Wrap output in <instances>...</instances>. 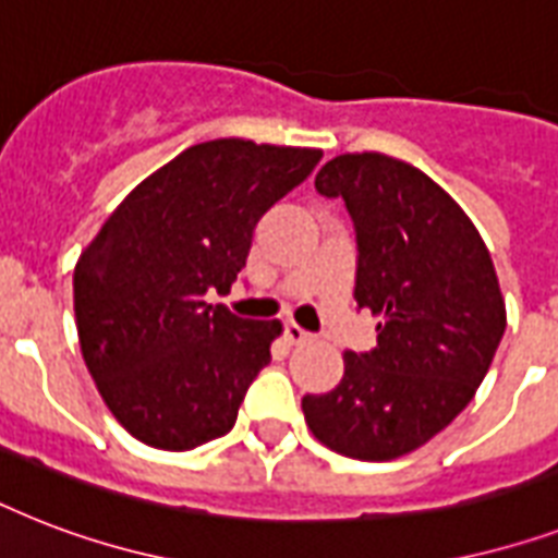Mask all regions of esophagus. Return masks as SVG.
Here are the masks:
<instances>
[{
    "instance_id": "obj_1",
    "label": "esophagus",
    "mask_w": 558,
    "mask_h": 558,
    "mask_svg": "<svg viewBox=\"0 0 558 558\" xmlns=\"http://www.w3.org/2000/svg\"><path fill=\"white\" fill-rule=\"evenodd\" d=\"M283 336H287L289 344H304V341H310V332H306L304 327H298V324H287Z\"/></svg>"
}]
</instances>
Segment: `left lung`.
<instances>
[{
    "instance_id": "obj_1",
    "label": "left lung",
    "mask_w": 558,
    "mask_h": 558,
    "mask_svg": "<svg viewBox=\"0 0 558 558\" xmlns=\"http://www.w3.org/2000/svg\"><path fill=\"white\" fill-rule=\"evenodd\" d=\"M315 191L348 205L353 298L381 322L371 353H344L336 388L301 399L306 425L344 458H402L472 402L493 365L507 330L493 257L449 193L385 153L336 156Z\"/></svg>"
}]
</instances>
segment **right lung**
<instances>
[{
	"label": "right lung",
	"instance_id": "obj_1",
	"mask_svg": "<svg viewBox=\"0 0 558 558\" xmlns=\"http://www.w3.org/2000/svg\"><path fill=\"white\" fill-rule=\"evenodd\" d=\"M322 161L313 147L193 144L130 191L74 266L83 362L135 440L187 451L234 428L280 322L210 306L245 266L254 226Z\"/></svg>",
	"mask_w": 558,
	"mask_h": 558
}]
</instances>
